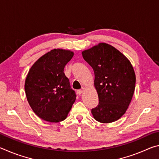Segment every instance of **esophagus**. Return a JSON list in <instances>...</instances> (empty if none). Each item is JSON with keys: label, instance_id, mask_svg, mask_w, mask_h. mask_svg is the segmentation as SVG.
Returning a JSON list of instances; mask_svg holds the SVG:
<instances>
[{"label": "esophagus", "instance_id": "obj_1", "mask_svg": "<svg viewBox=\"0 0 159 159\" xmlns=\"http://www.w3.org/2000/svg\"><path fill=\"white\" fill-rule=\"evenodd\" d=\"M83 90H84V88H82L81 89H80V90H78V93H79V95H80V94H82L83 92Z\"/></svg>", "mask_w": 159, "mask_h": 159}]
</instances>
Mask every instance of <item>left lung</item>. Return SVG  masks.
<instances>
[{"instance_id":"1","label":"left lung","mask_w":159,"mask_h":159,"mask_svg":"<svg viewBox=\"0 0 159 159\" xmlns=\"http://www.w3.org/2000/svg\"><path fill=\"white\" fill-rule=\"evenodd\" d=\"M95 73L99 104L91 110L94 118L103 123L116 121L125 114L135 88L133 66L111 45L99 43L82 52Z\"/></svg>"}]
</instances>
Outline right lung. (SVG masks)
I'll use <instances>...</instances> for the list:
<instances>
[{
	"label": "right lung",
	"instance_id": "1",
	"mask_svg": "<svg viewBox=\"0 0 159 159\" xmlns=\"http://www.w3.org/2000/svg\"><path fill=\"white\" fill-rule=\"evenodd\" d=\"M74 52L54 49L39 58L29 70L25 89L29 105L38 116L48 122L62 121L76 95L64 73Z\"/></svg>",
	"mask_w": 159,
	"mask_h": 159
}]
</instances>
